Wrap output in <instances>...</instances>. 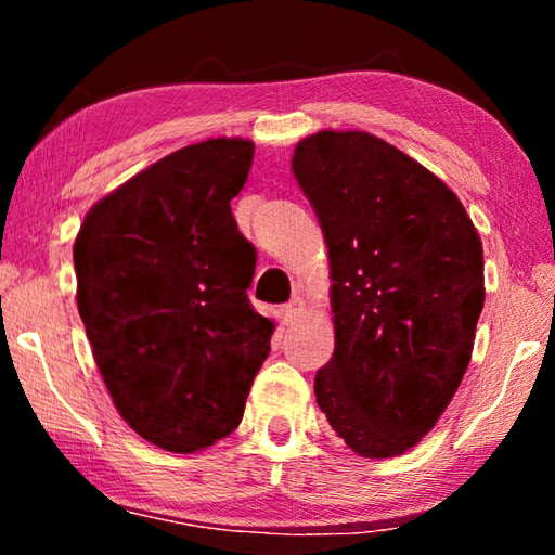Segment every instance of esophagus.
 <instances>
[{
  "label": "esophagus",
  "instance_id": "esophagus-1",
  "mask_svg": "<svg viewBox=\"0 0 555 555\" xmlns=\"http://www.w3.org/2000/svg\"><path fill=\"white\" fill-rule=\"evenodd\" d=\"M304 298L300 296H294L288 300V304H284V308H281V313H284V318H286V323H294V321H298L300 318V313H304Z\"/></svg>",
  "mask_w": 555,
  "mask_h": 555
}]
</instances>
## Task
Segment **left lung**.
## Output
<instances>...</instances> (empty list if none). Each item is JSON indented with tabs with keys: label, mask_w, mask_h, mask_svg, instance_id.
I'll use <instances>...</instances> for the list:
<instances>
[{
	"label": "left lung",
	"mask_w": 555,
	"mask_h": 555,
	"mask_svg": "<svg viewBox=\"0 0 555 555\" xmlns=\"http://www.w3.org/2000/svg\"><path fill=\"white\" fill-rule=\"evenodd\" d=\"M291 168L333 279L335 352L315 401L357 455H401L436 426L473 357L480 234L438 176L367 131L300 139Z\"/></svg>",
	"instance_id": "1"
}]
</instances>
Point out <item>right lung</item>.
<instances>
[{"label": "right lung", "mask_w": 555, "mask_h": 555, "mask_svg": "<svg viewBox=\"0 0 555 555\" xmlns=\"http://www.w3.org/2000/svg\"><path fill=\"white\" fill-rule=\"evenodd\" d=\"M255 144L208 139L92 205L75 237L78 311L119 416L149 443L195 453L240 426L274 323L247 298L255 247L230 201Z\"/></svg>", "instance_id": "add662e5"}]
</instances>
